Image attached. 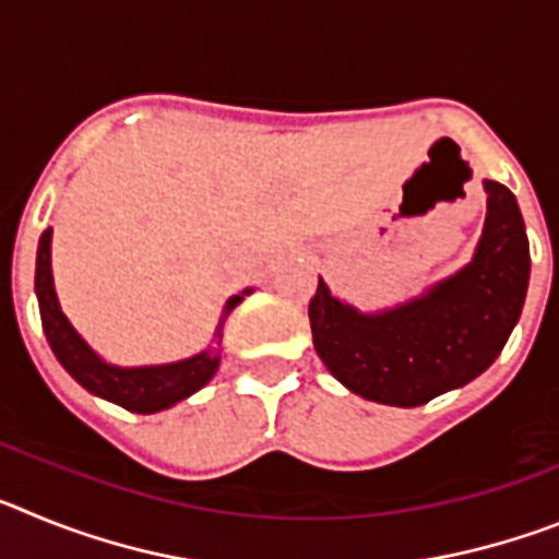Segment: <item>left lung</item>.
I'll use <instances>...</instances> for the list:
<instances>
[{
    "label": "left lung",
    "mask_w": 559,
    "mask_h": 559,
    "mask_svg": "<svg viewBox=\"0 0 559 559\" xmlns=\"http://www.w3.org/2000/svg\"><path fill=\"white\" fill-rule=\"evenodd\" d=\"M484 190L473 260L412 302L360 313L319 280L308 308L313 347L349 392L414 408L471 383L501 355L530 288V240L515 195L490 179Z\"/></svg>",
    "instance_id": "1"
}]
</instances>
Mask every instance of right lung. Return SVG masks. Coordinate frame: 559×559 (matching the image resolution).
I'll return each instance as SVG.
<instances>
[{"label":"right lung","mask_w":559,"mask_h":559,"mask_svg":"<svg viewBox=\"0 0 559 559\" xmlns=\"http://www.w3.org/2000/svg\"><path fill=\"white\" fill-rule=\"evenodd\" d=\"M49 243H52V229L41 235L36 254V296L38 310H41V328L49 347H52L56 358L61 360V367L86 392L97 394L103 400H111V403L128 408V412L153 414L176 406L179 400L190 397V394H195L201 386L210 383L221 364V355L212 347L192 355V358L176 360V364H162V367H114V364H106L78 335V330L69 324L61 305H58L56 285H52V263H49ZM249 294L251 290H243V294L231 296L229 302H226L218 330H215V338H221V330H224L229 310Z\"/></svg>","instance_id":"1"}]
</instances>
